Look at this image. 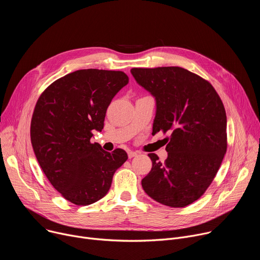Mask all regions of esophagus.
I'll return each mask as SVG.
<instances>
[{"label": "esophagus", "mask_w": 260, "mask_h": 260, "mask_svg": "<svg viewBox=\"0 0 260 260\" xmlns=\"http://www.w3.org/2000/svg\"><path fill=\"white\" fill-rule=\"evenodd\" d=\"M137 152H135V151H128L127 152V155H128V158H133V157H135V156H137Z\"/></svg>", "instance_id": "obj_1"}]
</instances>
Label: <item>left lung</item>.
<instances>
[{
	"mask_svg": "<svg viewBox=\"0 0 260 260\" xmlns=\"http://www.w3.org/2000/svg\"><path fill=\"white\" fill-rule=\"evenodd\" d=\"M131 73L155 99L152 135L171 133L165 162L148 154L152 169L142 187L165 206L186 207L210 186L226 152L224 106L208 81L183 68H134Z\"/></svg>",
	"mask_w": 260,
	"mask_h": 260,
	"instance_id": "obj_1",
	"label": "left lung"
}]
</instances>
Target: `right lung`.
Wrapping results in <instances>:
<instances>
[{
    "label": "right lung",
    "mask_w": 260,
    "mask_h": 260,
    "mask_svg": "<svg viewBox=\"0 0 260 260\" xmlns=\"http://www.w3.org/2000/svg\"><path fill=\"white\" fill-rule=\"evenodd\" d=\"M128 83L120 71L78 70L57 79L36 104L30 141L35 155L52 186L69 202L91 205L104 198L127 153L105 151L91 144L102 132L106 111Z\"/></svg>",
    "instance_id": "obj_1"
}]
</instances>
